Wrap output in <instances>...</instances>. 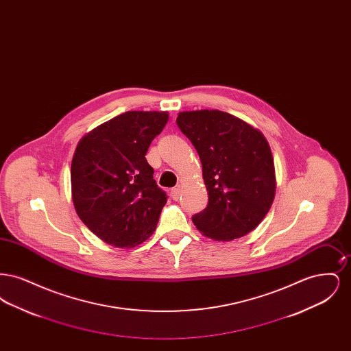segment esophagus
Instances as JSON below:
<instances>
[{
    "label": "esophagus",
    "instance_id": "obj_1",
    "mask_svg": "<svg viewBox=\"0 0 351 351\" xmlns=\"http://www.w3.org/2000/svg\"><path fill=\"white\" fill-rule=\"evenodd\" d=\"M180 193H182L180 186H176V188H172V189H171V197H172L173 200H179Z\"/></svg>",
    "mask_w": 351,
    "mask_h": 351
}]
</instances>
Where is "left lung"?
I'll return each mask as SVG.
<instances>
[{"label":"left lung","mask_w":351,"mask_h":351,"mask_svg":"<svg viewBox=\"0 0 351 351\" xmlns=\"http://www.w3.org/2000/svg\"><path fill=\"white\" fill-rule=\"evenodd\" d=\"M179 129L200 156L208 206L192 217L205 237L233 241L252 232L274 202V158L263 133L221 110L180 112Z\"/></svg>","instance_id":"1"}]
</instances>
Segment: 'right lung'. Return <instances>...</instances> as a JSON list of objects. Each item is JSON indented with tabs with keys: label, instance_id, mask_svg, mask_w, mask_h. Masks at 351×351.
Returning <instances> with one entry per match:
<instances>
[{
	"label": "right lung",
	"instance_id": "right-lung-1",
	"mask_svg": "<svg viewBox=\"0 0 351 351\" xmlns=\"http://www.w3.org/2000/svg\"><path fill=\"white\" fill-rule=\"evenodd\" d=\"M167 122V112H126L85 134L76 146L73 206L108 245L135 247L156 229L167 196L152 178L146 152Z\"/></svg>",
	"mask_w": 351,
	"mask_h": 351
}]
</instances>
